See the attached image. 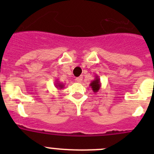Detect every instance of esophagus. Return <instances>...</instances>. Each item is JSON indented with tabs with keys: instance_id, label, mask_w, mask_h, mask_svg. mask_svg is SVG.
<instances>
[{
	"instance_id": "1",
	"label": "esophagus",
	"mask_w": 154,
	"mask_h": 154,
	"mask_svg": "<svg viewBox=\"0 0 154 154\" xmlns=\"http://www.w3.org/2000/svg\"><path fill=\"white\" fill-rule=\"evenodd\" d=\"M82 80H83V77H82V76H80V77H77V78L75 79V81L77 82V83H81Z\"/></svg>"
}]
</instances>
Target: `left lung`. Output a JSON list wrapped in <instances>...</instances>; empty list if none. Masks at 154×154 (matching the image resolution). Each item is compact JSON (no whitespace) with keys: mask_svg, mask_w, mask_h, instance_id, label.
Segmentation results:
<instances>
[{"mask_svg":"<svg viewBox=\"0 0 154 154\" xmlns=\"http://www.w3.org/2000/svg\"><path fill=\"white\" fill-rule=\"evenodd\" d=\"M89 86L94 93L97 92V91H99V89H100V87H101V83H100V78H99L98 76H95L94 80H93L90 83Z\"/></svg>","mask_w":154,"mask_h":154,"instance_id":"1","label":"left lung"}]
</instances>
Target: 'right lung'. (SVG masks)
<instances>
[{
  "label": "right lung",
  "mask_w": 154,
  "mask_h": 154,
  "mask_svg": "<svg viewBox=\"0 0 154 154\" xmlns=\"http://www.w3.org/2000/svg\"><path fill=\"white\" fill-rule=\"evenodd\" d=\"M55 86L57 87V88H59L60 90H61L64 88V84H63V83H60V82L58 81V80H57L55 82Z\"/></svg>",
  "instance_id": "1"
}]
</instances>
